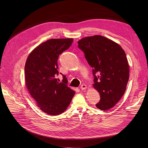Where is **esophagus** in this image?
I'll use <instances>...</instances> for the list:
<instances>
[{
  "mask_svg": "<svg viewBox=\"0 0 148 148\" xmlns=\"http://www.w3.org/2000/svg\"><path fill=\"white\" fill-rule=\"evenodd\" d=\"M86 88H87V86H86V84H82V85H81V86H80V89H81L82 90L86 89Z\"/></svg>",
  "mask_w": 148,
  "mask_h": 148,
  "instance_id": "esophagus-1",
  "label": "esophagus"
}]
</instances>
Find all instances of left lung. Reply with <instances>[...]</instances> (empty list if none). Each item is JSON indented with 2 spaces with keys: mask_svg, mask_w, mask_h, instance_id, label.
Here are the masks:
<instances>
[{
  "mask_svg": "<svg viewBox=\"0 0 148 148\" xmlns=\"http://www.w3.org/2000/svg\"><path fill=\"white\" fill-rule=\"evenodd\" d=\"M78 47L92 68L93 86L101 98L96 107L101 110L110 109L124 94L128 82L125 51L119 44L101 35L83 38L78 41Z\"/></svg>",
  "mask_w": 148,
  "mask_h": 148,
  "instance_id": "left-lung-1",
  "label": "left lung"
}]
</instances>
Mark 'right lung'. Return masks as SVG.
<instances>
[{"label":"right lung","mask_w":148,"mask_h":148,"mask_svg":"<svg viewBox=\"0 0 148 148\" xmlns=\"http://www.w3.org/2000/svg\"><path fill=\"white\" fill-rule=\"evenodd\" d=\"M73 42V38L47 40L30 53L26 62L27 88L38 107L50 115H58L65 111L75 94L68 87L65 75H62V82L56 79L59 74V54L68 50Z\"/></svg>","instance_id":"add662e5"}]
</instances>
